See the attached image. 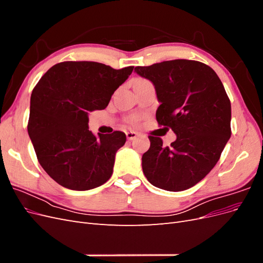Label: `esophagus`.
Instances as JSON below:
<instances>
[{
	"label": "esophagus",
	"instance_id": "esophagus-1",
	"mask_svg": "<svg viewBox=\"0 0 263 263\" xmlns=\"http://www.w3.org/2000/svg\"><path fill=\"white\" fill-rule=\"evenodd\" d=\"M137 133H135V132H127L126 133V137H127V139L128 140H133V139H135L137 137Z\"/></svg>",
	"mask_w": 263,
	"mask_h": 263
}]
</instances>
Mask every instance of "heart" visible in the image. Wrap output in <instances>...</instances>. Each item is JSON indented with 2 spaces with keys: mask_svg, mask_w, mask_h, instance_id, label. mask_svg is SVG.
Segmentation results:
<instances>
[{
  "mask_svg": "<svg viewBox=\"0 0 263 263\" xmlns=\"http://www.w3.org/2000/svg\"><path fill=\"white\" fill-rule=\"evenodd\" d=\"M138 81H142V80H141V79H139ZM136 121H137V118H132L130 122H132V123H136Z\"/></svg>",
  "mask_w": 263,
  "mask_h": 263,
  "instance_id": "b5f03b06",
  "label": "heart"
}]
</instances>
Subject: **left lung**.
Returning a JSON list of instances; mask_svg holds the SVG:
<instances>
[{
	"instance_id": "left-lung-1",
	"label": "left lung",
	"mask_w": 263,
	"mask_h": 263,
	"mask_svg": "<svg viewBox=\"0 0 263 263\" xmlns=\"http://www.w3.org/2000/svg\"><path fill=\"white\" fill-rule=\"evenodd\" d=\"M154 83L159 105V126L177 135L171 146L149 136L142 155V171L151 184L171 192L194 186L219 160L232 135V106L215 71L203 62L176 59L136 67Z\"/></svg>"
}]
</instances>
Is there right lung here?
I'll return each mask as SVG.
<instances>
[{
  "label": "right lung",
  "mask_w": 263,
  "mask_h": 263,
  "mask_svg": "<svg viewBox=\"0 0 263 263\" xmlns=\"http://www.w3.org/2000/svg\"><path fill=\"white\" fill-rule=\"evenodd\" d=\"M134 67L113 69L94 61L51 67L31 92L27 130L39 163L58 184L74 191L98 187L112 177L116 151L126 135L95 136L90 112L104 109Z\"/></svg>",
  "instance_id": "right-lung-1"
}]
</instances>
